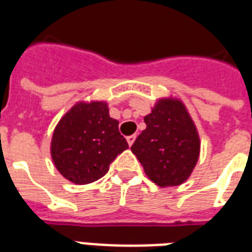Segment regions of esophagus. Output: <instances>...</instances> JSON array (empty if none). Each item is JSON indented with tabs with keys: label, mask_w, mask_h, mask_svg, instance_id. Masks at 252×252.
Returning a JSON list of instances; mask_svg holds the SVG:
<instances>
[{
	"label": "esophagus",
	"mask_w": 252,
	"mask_h": 252,
	"mask_svg": "<svg viewBox=\"0 0 252 252\" xmlns=\"http://www.w3.org/2000/svg\"><path fill=\"white\" fill-rule=\"evenodd\" d=\"M135 138H136L135 135H128L127 138H126V139H127V143H128V146H131V144L134 143V140H135Z\"/></svg>",
	"instance_id": "34e87169"
}]
</instances>
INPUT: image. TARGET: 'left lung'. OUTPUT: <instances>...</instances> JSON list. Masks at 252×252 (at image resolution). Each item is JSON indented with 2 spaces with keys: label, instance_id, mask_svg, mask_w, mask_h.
I'll return each instance as SVG.
<instances>
[{
  "label": "left lung",
  "instance_id": "8db88e82",
  "mask_svg": "<svg viewBox=\"0 0 252 252\" xmlns=\"http://www.w3.org/2000/svg\"><path fill=\"white\" fill-rule=\"evenodd\" d=\"M144 122L131 151L148 179L161 188L185 183L196 167L201 143L184 102L176 97L159 98Z\"/></svg>",
  "mask_w": 252,
  "mask_h": 252
}]
</instances>
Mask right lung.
<instances>
[{
  "label": "right lung",
  "instance_id": "right-lung-1",
  "mask_svg": "<svg viewBox=\"0 0 252 252\" xmlns=\"http://www.w3.org/2000/svg\"><path fill=\"white\" fill-rule=\"evenodd\" d=\"M128 144L109 116L105 101H79L56 125L51 158L67 180L84 185L104 176L109 165Z\"/></svg>",
  "mask_w": 252,
  "mask_h": 252
}]
</instances>
